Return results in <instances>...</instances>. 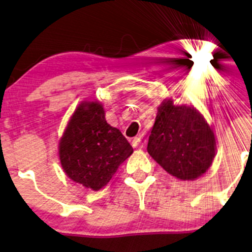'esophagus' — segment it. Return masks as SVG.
<instances>
[{
  "label": "esophagus",
  "mask_w": 252,
  "mask_h": 252,
  "mask_svg": "<svg viewBox=\"0 0 252 252\" xmlns=\"http://www.w3.org/2000/svg\"><path fill=\"white\" fill-rule=\"evenodd\" d=\"M132 147L134 148H142V143H141V137H134L132 138Z\"/></svg>",
  "instance_id": "34e87169"
}]
</instances>
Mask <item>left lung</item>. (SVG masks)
<instances>
[{
    "instance_id": "left-lung-1",
    "label": "left lung",
    "mask_w": 252,
    "mask_h": 252,
    "mask_svg": "<svg viewBox=\"0 0 252 252\" xmlns=\"http://www.w3.org/2000/svg\"><path fill=\"white\" fill-rule=\"evenodd\" d=\"M215 134L194 108L163 100L147 150L162 168L181 180L204 174L215 158Z\"/></svg>"
}]
</instances>
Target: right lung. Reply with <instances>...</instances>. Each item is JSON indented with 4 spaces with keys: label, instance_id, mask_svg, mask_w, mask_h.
Masks as SVG:
<instances>
[{
    "label": "right lung",
    "instance_id": "right-lung-1",
    "mask_svg": "<svg viewBox=\"0 0 252 252\" xmlns=\"http://www.w3.org/2000/svg\"><path fill=\"white\" fill-rule=\"evenodd\" d=\"M132 147L117 128L106 123L99 103H82L59 143L60 162L73 181L98 190L111 180Z\"/></svg>",
    "mask_w": 252,
    "mask_h": 252
}]
</instances>
